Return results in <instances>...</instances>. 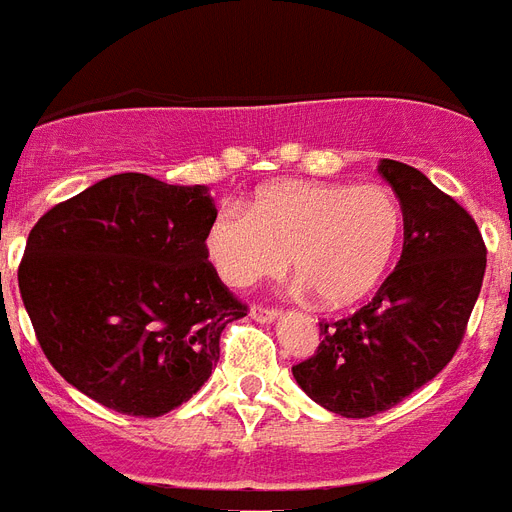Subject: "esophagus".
<instances>
[{
  "instance_id": "obj_1",
  "label": "esophagus",
  "mask_w": 512,
  "mask_h": 512,
  "mask_svg": "<svg viewBox=\"0 0 512 512\" xmlns=\"http://www.w3.org/2000/svg\"><path fill=\"white\" fill-rule=\"evenodd\" d=\"M249 317L255 319V322H263V325H268V322H273V319H279V311H276V308H268V306H252L249 308Z\"/></svg>"
}]
</instances>
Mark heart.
<instances>
[{
  "instance_id": "heart-1",
  "label": "heart",
  "mask_w": 512,
  "mask_h": 512,
  "mask_svg": "<svg viewBox=\"0 0 512 512\" xmlns=\"http://www.w3.org/2000/svg\"><path fill=\"white\" fill-rule=\"evenodd\" d=\"M403 212L384 185L282 179L260 187L247 212L222 209L204 249L222 282L252 287L287 268L327 308L376 290L395 260Z\"/></svg>"
}]
</instances>
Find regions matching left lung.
Instances as JSON below:
<instances>
[{"mask_svg": "<svg viewBox=\"0 0 512 512\" xmlns=\"http://www.w3.org/2000/svg\"><path fill=\"white\" fill-rule=\"evenodd\" d=\"M403 209V255L368 306L319 322L317 354L292 368L314 403L368 419L438 376L459 349L481 295L486 244L467 209L419 169L381 161Z\"/></svg>", "mask_w": 512, "mask_h": 512, "instance_id": "obj_1", "label": "left lung"}]
</instances>
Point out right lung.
<instances>
[{
	"instance_id": "obj_1",
	"label": "right lung",
	"mask_w": 512,
	"mask_h": 512,
	"mask_svg": "<svg viewBox=\"0 0 512 512\" xmlns=\"http://www.w3.org/2000/svg\"><path fill=\"white\" fill-rule=\"evenodd\" d=\"M214 217L206 185L134 171L39 217L18 287L45 357L74 389L155 419L206 384L222 330L247 317L206 257Z\"/></svg>"
}]
</instances>
